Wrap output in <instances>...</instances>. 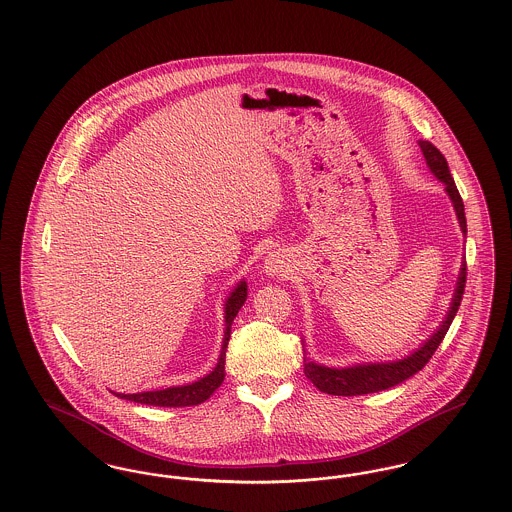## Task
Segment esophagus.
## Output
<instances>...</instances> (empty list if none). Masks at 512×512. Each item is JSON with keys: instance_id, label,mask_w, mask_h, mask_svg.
I'll use <instances>...</instances> for the list:
<instances>
[{"instance_id": "esophagus-1", "label": "esophagus", "mask_w": 512, "mask_h": 512, "mask_svg": "<svg viewBox=\"0 0 512 512\" xmlns=\"http://www.w3.org/2000/svg\"><path fill=\"white\" fill-rule=\"evenodd\" d=\"M265 270L270 276H284V272H288V265H286V257L282 253H272L268 255L267 263H265Z\"/></svg>"}]
</instances>
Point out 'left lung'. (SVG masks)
Instances as JSON below:
<instances>
[{"mask_svg":"<svg viewBox=\"0 0 512 512\" xmlns=\"http://www.w3.org/2000/svg\"><path fill=\"white\" fill-rule=\"evenodd\" d=\"M420 149L426 157V163L430 167V171L438 176L439 180L445 184V190L453 201V207L457 211L461 230L466 234V217H464L463 197L459 194L455 180L449 171L447 159L443 157V153L438 147L430 142H420ZM464 284H466V261L461 268L459 274V282H457V290L453 295V303L451 309L447 313V317L443 320V324L439 326L438 332L426 341L420 349H416L411 357L401 359V361H393V363H374V365H357L349 366V368H328V366H320L313 363L307 355L303 357V372L305 376L317 386L318 390L330 395H365V393H376V391L388 390L401 382H405L407 378H411L418 370H422L426 363L432 359V355L436 353L439 343L445 338L453 318L457 315L461 301H463Z\"/></svg>","mask_w":512,"mask_h":512,"instance_id":"left-lung-1","label":"left lung"}]
</instances>
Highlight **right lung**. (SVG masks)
<instances>
[{"label":"right lung","mask_w":512,"mask_h":512,"mask_svg":"<svg viewBox=\"0 0 512 512\" xmlns=\"http://www.w3.org/2000/svg\"><path fill=\"white\" fill-rule=\"evenodd\" d=\"M247 299V286L245 282H240L238 288L230 293L228 301H226V332H224V340H222V351H220L219 363L215 366V370L211 374H207L205 378L197 380L194 384L188 386H176V388H167V390L144 391V393H115L121 399H128L134 403H142V405H155V407H192L199 405L203 401H207L213 391L219 388L224 380V359H226V347L230 340V332H232V322L238 315V311L242 309V305Z\"/></svg>","instance_id":"obj_1"}]
</instances>
